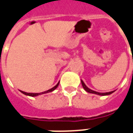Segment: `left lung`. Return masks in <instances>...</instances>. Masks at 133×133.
I'll use <instances>...</instances> for the list:
<instances>
[{"label": "left lung", "mask_w": 133, "mask_h": 133, "mask_svg": "<svg viewBox=\"0 0 133 133\" xmlns=\"http://www.w3.org/2000/svg\"><path fill=\"white\" fill-rule=\"evenodd\" d=\"M81 82H82V85L83 87V88L87 92H89V93H91V94H97V95H100V96H107V95H109V94H112V93H114L115 91H109V92H105V93H101V92H98V91H94V90H92V89H89V87H87L86 86V84H84V82L81 79Z\"/></svg>", "instance_id": "left-lung-1"}]
</instances>
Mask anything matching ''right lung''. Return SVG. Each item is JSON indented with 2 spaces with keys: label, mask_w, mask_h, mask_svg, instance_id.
I'll list each match as a JSON object with an SVG mask.
<instances>
[{
  "label": "right lung",
  "mask_w": 133,
  "mask_h": 133,
  "mask_svg": "<svg viewBox=\"0 0 133 133\" xmlns=\"http://www.w3.org/2000/svg\"><path fill=\"white\" fill-rule=\"evenodd\" d=\"M59 82H58V84H57L56 86H54L53 88H51V89H49V90H47V91H43V92H40V93H28V92H25V91H21V90H19V91H20V92H22V94H25V95H26V96H29V97H36V96H39V95H41V94H46V93L51 92V91H53L54 90H55V89H56L57 87H58V86Z\"/></svg>",
  "instance_id": "obj_1"
}]
</instances>
